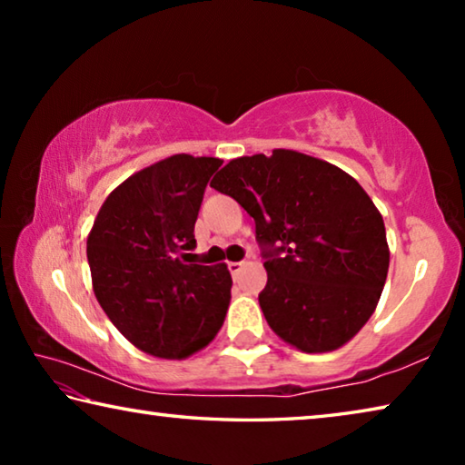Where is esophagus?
<instances>
[{"label":"esophagus","instance_id":"esophagus-1","mask_svg":"<svg viewBox=\"0 0 465 465\" xmlns=\"http://www.w3.org/2000/svg\"><path fill=\"white\" fill-rule=\"evenodd\" d=\"M227 269H230V272L235 277V274H238L243 269V262H230V264H227Z\"/></svg>","mask_w":465,"mask_h":465}]
</instances>
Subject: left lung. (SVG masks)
<instances>
[{
	"mask_svg": "<svg viewBox=\"0 0 465 465\" xmlns=\"http://www.w3.org/2000/svg\"><path fill=\"white\" fill-rule=\"evenodd\" d=\"M211 186L254 217L269 274L258 302L272 332L303 352L349 342L373 316L390 266L383 217L363 186L293 149L232 160Z\"/></svg>",
	"mask_w": 465,
	"mask_h": 465,
	"instance_id": "8db88e82",
	"label": "left lung"
}]
</instances>
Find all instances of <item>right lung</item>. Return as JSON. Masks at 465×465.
I'll return each instance as SVG.
<instances>
[{
  "mask_svg": "<svg viewBox=\"0 0 465 465\" xmlns=\"http://www.w3.org/2000/svg\"><path fill=\"white\" fill-rule=\"evenodd\" d=\"M219 157L170 155L135 172L106 196L88 235L98 303L139 351L186 359L223 326L232 299L227 264L186 261L194 223Z\"/></svg>",
  "mask_w": 465,
  "mask_h": 465,
  "instance_id": "1",
  "label": "right lung"
}]
</instances>
